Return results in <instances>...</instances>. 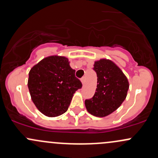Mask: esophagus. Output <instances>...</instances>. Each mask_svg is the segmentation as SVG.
Masks as SVG:
<instances>
[{"label": "esophagus", "mask_w": 158, "mask_h": 158, "mask_svg": "<svg viewBox=\"0 0 158 158\" xmlns=\"http://www.w3.org/2000/svg\"><path fill=\"white\" fill-rule=\"evenodd\" d=\"M81 82H82V85L85 84V77H82V79H81Z\"/></svg>", "instance_id": "1"}]
</instances>
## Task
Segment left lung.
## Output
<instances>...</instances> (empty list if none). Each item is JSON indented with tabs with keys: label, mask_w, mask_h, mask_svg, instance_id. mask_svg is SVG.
Here are the masks:
<instances>
[{
	"label": "left lung",
	"mask_w": 158,
	"mask_h": 158,
	"mask_svg": "<svg viewBox=\"0 0 158 158\" xmlns=\"http://www.w3.org/2000/svg\"><path fill=\"white\" fill-rule=\"evenodd\" d=\"M94 70L98 76L96 92L92 98L85 100L88 112L98 117H104L118 109L127 95L129 84L125 74L112 60H96Z\"/></svg>",
	"instance_id": "obj_1"
}]
</instances>
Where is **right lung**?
Returning <instances> with one entry per match:
<instances>
[{
	"mask_svg": "<svg viewBox=\"0 0 158 158\" xmlns=\"http://www.w3.org/2000/svg\"><path fill=\"white\" fill-rule=\"evenodd\" d=\"M68 58L52 55L32 66L28 88L38 110L48 117H55L68 110L75 92L82 86L75 76Z\"/></svg>",
	"mask_w": 158,
	"mask_h": 158,
	"instance_id": "add662e5",
	"label": "right lung"
}]
</instances>
